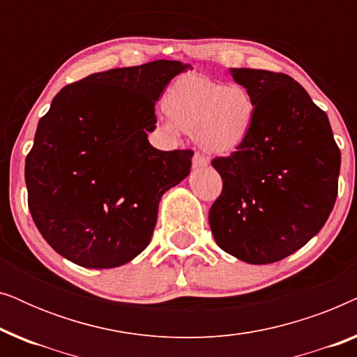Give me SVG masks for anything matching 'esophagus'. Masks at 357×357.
Instances as JSON below:
<instances>
[{
	"instance_id": "34e87169",
	"label": "esophagus",
	"mask_w": 357,
	"mask_h": 357,
	"mask_svg": "<svg viewBox=\"0 0 357 357\" xmlns=\"http://www.w3.org/2000/svg\"><path fill=\"white\" fill-rule=\"evenodd\" d=\"M208 165V159L199 153H197L193 155V167L195 169H199V167H206Z\"/></svg>"
}]
</instances>
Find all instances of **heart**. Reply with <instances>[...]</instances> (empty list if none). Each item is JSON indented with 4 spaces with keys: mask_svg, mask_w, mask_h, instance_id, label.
Returning a JSON list of instances; mask_svg holds the SVG:
<instances>
[{
    "mask_svg": "<svg viewBox=\"0 0 357 357\" xmlns=\"http://www.w3.org/2000/svg\"><path fill=\"white\" fill-rule=\"evenodd\" d=\"M162 109L172 125L192 135L209 154H231L248 138L255 102L245 86L224 84L199 73H185L169 87Z\"/></svg>",
    "mask_w": 357,
    "mask_h": 357,
    "instance_id": "obj_1",
    "label": "heart"
}]
</instances>
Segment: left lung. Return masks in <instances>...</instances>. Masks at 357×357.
<instances>
[{
	"instance_id": "left-lung-1",
	"label": "left lung",
	"mask_w": 357,
	"mask_h": 357,
	"mask_svg": "<svg viewBox=\"0 0 357 357\" xmlns=\"http://www.w3.org/2000/svg\"><path fill=\"white\" fill-rule=\"evenodd\" d=\"M255 102L248 138L214 158L222 192L209 209L214 241L252 265L280 261L324 227L338 195L341 154L328 116L284 73L236 68Z\"/></svg>"
}]
</instances>
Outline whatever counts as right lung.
Returning <instances> with one entry per match:
<instances>
[{
    "mask_svg": "<svg viewBox=\"0 0 357 357\" xmlns=\"http://www.w3.org/2000/svg\"><path fill=\"white\" fill-rule=\"evenodd\" d=\"M187 68L158 60L94 73L52 100L26 158V185L33 222L61 257L115 268L149 245L160 197L192 167V149L148 141L154 104Z\"/></svg>",
    "mask_w": 357,
    "mask_h": 357,
    "instance_id": "right-lung-1",
    "label": "right lung"
}]
</instances>
